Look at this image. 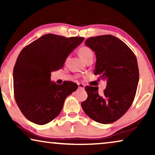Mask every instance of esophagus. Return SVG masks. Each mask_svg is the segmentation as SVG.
I'll list each match as a JSON object with an SVG mask.
<instances>
[{
    "mask_svg": "<svg viewBox=\"0 0 155 155\" xmlns=\"http://www.w3.org/2000/svg\"><path fill=\"white\" fill-rule=\"evenodd\" d=\"M78 88L81 89V90H84V84H82V83H79V84H78Z\"/></svg>",
    "mask_w": 155,
    "mask_h": 155,
    "instance_id": "obj_1",
    "label": "esophagus"
}]
</instances>
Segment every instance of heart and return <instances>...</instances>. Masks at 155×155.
<instances>
[{
	"label": "heart",
	"mask_w": 155,
	"mask_h": 155,
	"mask_svg": "<svg viewBox=\"0 0 155 155\" xmlns=\"http://www.w3.org/2000/svg\"><path fill=\"white\" fill-rule=\"evenodd\" d=\"M78 53H79V55L80 57L83 59V60L85 61L87 59H88L90 57L93 56V53L92 51L87 46H82L78 51Z\"/></svg>",
	"instance_id": "obj_1"
}]
</instances>
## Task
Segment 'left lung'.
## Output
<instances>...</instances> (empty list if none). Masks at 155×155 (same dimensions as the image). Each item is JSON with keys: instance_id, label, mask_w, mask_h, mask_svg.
I'll return each mask as SVG.
<instances>
[{"instance_id": "8db88e82", "label": "left lung", "mask_w": 155, "mask_h": 155, "mask_svg": "<svg viewBox=\"0 0 155 155\" xmlns=\"http://www.w3.org/2000/svg\"><path fill=\"white\" fill-rule=\"evenodd\" d=\"M85 45L96 54L94 74L107 80V84L101 94L97 87L86 86L87 99L82 108L94 121L111 124L126 113L135 99L139 81L136 56L124 41L110 35L88 38Z\"/></svg>"}]
</instances>
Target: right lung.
<instances>
[{"mask_svg": "<svg viewBox=\"0 0 155 155\" xmlns=\"http://www.w3.org/2000/svg\"><path fill=\"white\" fill-rule=\"evenodd\" d=\"M84 37L43 35L21 51L13 70L14 96L19 109L30 121L48 124L61 113L65 99L78 84L51 81V72L62 68L65 59Z\"/></svg>", "mask_w": 155, "mask_h": 155, "instance_id": "right-lung-1", "label": "right lung"}]
</instances>
